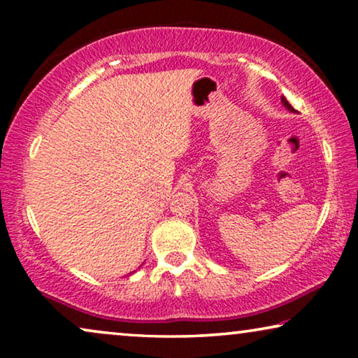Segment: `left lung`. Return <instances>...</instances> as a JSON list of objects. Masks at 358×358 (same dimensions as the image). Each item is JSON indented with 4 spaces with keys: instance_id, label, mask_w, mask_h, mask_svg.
<instances>
[{
    "instance_id": "1",
    "label": "left lung",
    "mask_w": 358,
    "mask_h": 358,
    "mask_svg": "<svg viewBox=\"0 0 358 358\" xmlns=\"http://www.w3.org/2000/svg\"><path fill=\"white\" fill-rule=\"evenodd\" d=\"M282 104H283V106H285V107H287V109H288V110H290V112H295V109H293V107H292L290 104H288V101H287V99H285V97H283V96H282Z\"/></svg>"
}]
</instances>
